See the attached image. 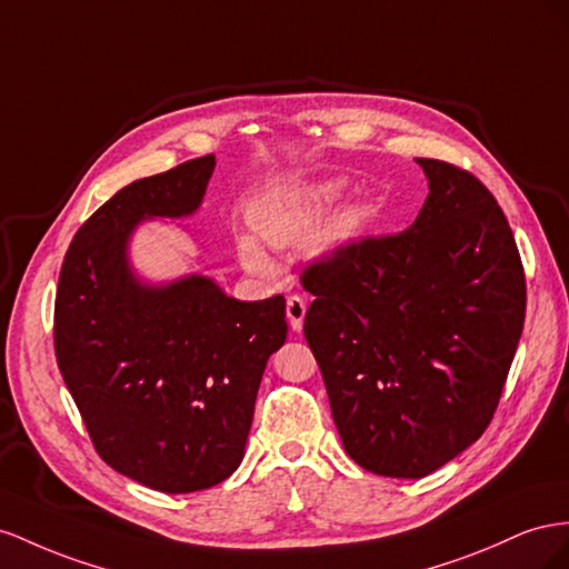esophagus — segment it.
<instances>
[{"mask_svg":"<svg viewBox=\"0 0 569 569\" xmlns=\"http://www.w3.org/2000/svg\"><path fill=\"white\" fill-rule=\"evenodd\" d=\"M307 312V302L300 296H288L286 300V315H288V323L293 331L302 329V319Z\"/></svg>","mask_w":569,"mask_h":569,"instance_id":"esophagus-1","label":"esophagus"}]
</instances>
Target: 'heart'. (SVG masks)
<instances>
[{
    "instance_id": "b5f03b06",
    "label": "heart",
    "mask_w": 569,
    "mask_h": 569,
    "mask_svg": "<svg viewBox=\"0 0 569 569\" xmlns=\"http://www.w3.org/2000/svg\"><path fill=\"white\" fill-rule=\"evenodd\" d=\"M343 181H312V183H279L264 190L250 204V223L254 233L273 248H286L302 240L323 212L338 200ZM367 204H348L315 236V250H331L352 238L369 221ZM238 254L242 264L252 271H269L271 262L259 242L250 236L238 238Z\"/></svg>"
}]
</instances>
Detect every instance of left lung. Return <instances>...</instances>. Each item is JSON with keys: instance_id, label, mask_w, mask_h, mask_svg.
Masks as SVG:
<instances>
[{"instance_id": "left-lung-1", "label": "left lung", "mask_w": 569, "mask_h": 569, "mask_svg": "<svg viewBox=\"0 0 569 569\" xmlns=\"http://www.w3.org/2000/svg\"><path fill=\"white\" fill-rule=\"evenodd\" d=\"M429 194L408 231L312 259L305 338L348 456L419 479L491 425L525 329L527 281L510 223L475 173L417 159Z\"/></svg>"}]
</instances>
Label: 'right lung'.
<instances>
[{
    "label": "right lung",
    "instance_id": "obj_1",
    "mask_svg": "<svg viewBox=\"0 0 569 569\" xmlns=\"http://www.w3.org/2000/svg\"><path fill=\"white\" fill-rule=\"evenodd\" d=\"M214 164L207 154L121 188L80 226L59 271L57 365L97 456L164 493L236 472L267 360L288 333L283 296L240 302L204 276L152 288L128 267L136 226L192 214Z\"/></svg>",
    "mask_w": 569,
    "mask_h": 569
}]
</instances>
